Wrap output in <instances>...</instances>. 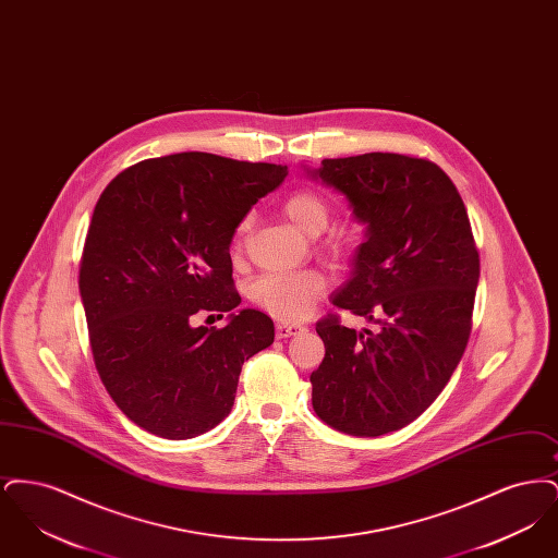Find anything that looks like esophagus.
I'll list each match as a JSON object with an SVG mask.
<instances>
[{
    "label": "esophagus",
    "mask_w": 558,
    "mask_h": 558,
    "mask_svg": "<svg viewBox=\"0 0 558 558\" xmlns=\"http://www.w3.org/2000/svg\"><path fill=\"white\" fill-rule=\"evenodd\" d=\"M299 330H303L301 324H291V322H278L276 324V337L278 339H289L292 335H296Z\"/></svg>",
    "instance_id": "obj_1"
}]
</instances>
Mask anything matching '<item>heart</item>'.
Here are the masks:
<instances>
[{"mask_svg":"<svg viewBox=\"0 0 558 558\" xmlns=\"http://www.w3.org/2000/svg\"><path fill=\"white\" fill-rule=\"evenodd\" d=\"M284 215L310 236L326 230L330 221V203L314 187H299L282 205ZM251 232V215H244L236 226V244ZM353 234L349 230H332L319 242V248L335 262H345L353 253ZM326 291V278L318 269H284L267 271L251 284V299L280 319L303 318Z\"/></svg>","mask_w":558,"mask_h":558,"instance_id":"b5f03b06","label":"heart"}]
</instances>
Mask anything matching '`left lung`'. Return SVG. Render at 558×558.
<instances>
[{
  "instance_id": "left-lung-1",
  "label": "left lung",
  "mask_w": 558,
  "mask_h": 558,
  "mask_svg": "<svg viewBox=\"0 0 558 558\" xmlns=\"http://www.w3.org/2000/svg\"><path fill=\"white\" fill-rule=\"evenodd\" d=\"M314 175L368 223L332 303L380 328L362 335L337 314L319 319L326 353L310 376L312 403L326 425L378 437L418 418L456 371L473 328L477 244L458 190L433 160L368 153L324 159Z\"/></svg>"
}]
</instances>
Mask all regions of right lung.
Masks as SVG:
<instances>
[{
    "instance_id": "right-lung-1",
    "label": "right lung",
    "mask_w": 558,
    "mask_h": 558,
    "mask_svg": "<svg viewBox=\"0 0 558 558\" xmlns=\"http://www.w3.org/2000/svg\"><path fill=\"white\" fill-rule=\"evenodd\" d=\"M287 173L182 153L135 162L100 194L80 266L89 345L108 396L148 433L190 439L219 425L242 364L274 343V322L257 310L223 328L192 318L239 307L230 242Z\"/></svg>"
}]
</instances>
